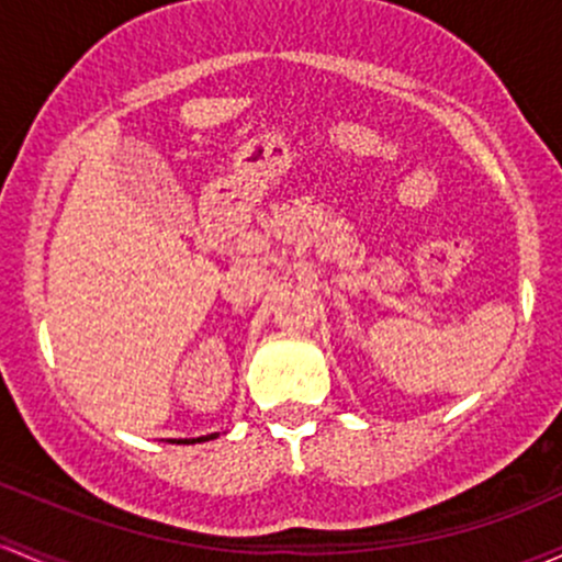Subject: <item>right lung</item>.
<instances>
[{
    "label": "right lung",
    "mask_w": 562,
    "mask_h": 562,
    "mask_svg": "<svg viewBox=\"0 0 562 562\" xmlns=\"http://www.w3.org/2000/svg\"><path fill=\"white\" fill-rule=\"evenodd\" d=\"M215 437H218V431H213V435H205V437H196V440H178V442H207V440H215Z\"/></svg>",
    "instance_id": "1"
}]
</instances>
